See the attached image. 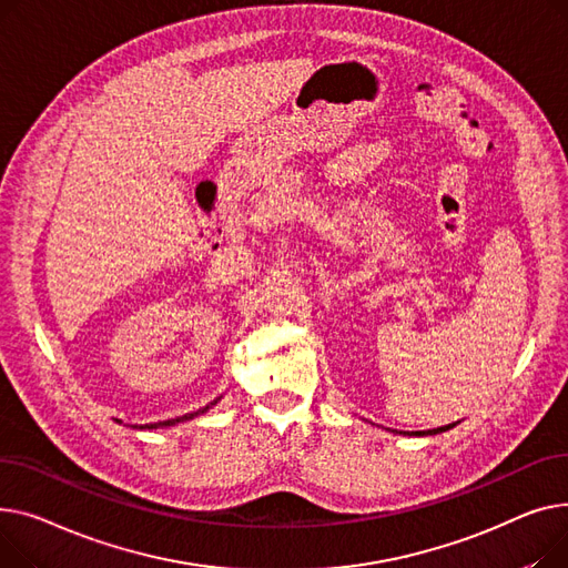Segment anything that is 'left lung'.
Instances as JSON below:
<instances>
[{
	"instance_id": "obj_1",
	"label": "left lung",
	"mask_w": 568,
	"mask_h": 568,
	"mask_svg": "<svg viewBox=\"0 0 568 568\" xmlns=\"http://www.w3.org/2000/svg\"><path fill=\"white\" fill-rule=\"evenodd\" d=\"M447 428H452V424H449V426H443V428H433V430H428V436H433V433H440V430H447ZM415 436H422V430H415Z\"/></svg>"
}]
</instances>
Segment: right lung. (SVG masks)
Segmentation results:
<instances>
[{"mask_svg": "<svg viewBox=\"0 0 568 568\" xmlns=\"http://www.w3.org/2000/svg\"><path fill=\"white\" fill-rule=\"evenodd\" d=\"M209 408V406H206ZM204 408V410H206ZM204 410H196V413H190V415H183V417H179V419H166V422H158V424H149V428H158V426H172V424H176V422H183V419H192V417H196L199 413H204Z\"/></svg>", "mask_w": 568, "mask_h": 568, "instance_id": "obj_1", "label": "right lung"}]
</instances>
